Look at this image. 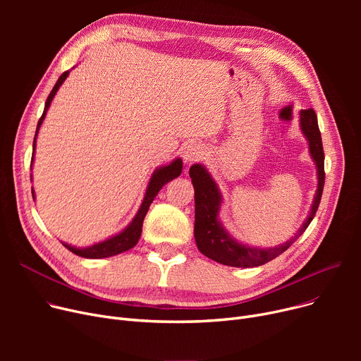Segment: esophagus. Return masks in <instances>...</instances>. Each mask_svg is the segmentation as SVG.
Here are the masks:
<instances>
[{"label":"esophagus","instance_id":"esophagus-1","mask_svg":"<svg viewBox=\"0 0 361 361\" xmlns=\"http://www.w3.org/2000/svg\"><path fill=\"white\" fill-rule=\"evenodd\" d=\"M204 154L203 146L199 143H188L183 150V159L187 164H192L195 161H199Z\"/></svg>","mask_w":361,"mask_h":361}]
</instances>
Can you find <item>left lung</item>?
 <instances>
[{
    "label": "left lung",
    "mask_w": 361,
    "mask_h": 361,
    "mask_svg": "<svg viewBox=\"0 0 361 361\" xmlns=\"http://www.w3.org/2000/svg\"><path fill=\"white\" fill-rule=\"evenodd\" d=\"M300 128L309 142V152L314 161L317 173V190L312 203L310 214L302 222L301 228H298L295 235L288 241L275 245V247L260 249L238 243L224 228L222 222L218 218L222 204V195L215 180L202 164H195L190 166L188 174H190L195 187V240L200 253L218 263L226 264V267L255 268L286 252L306 231L316 215L325 184V154L317 126V116L313 108L300 111Z\"/></svg>",
    "instance_id": "1"
}]
</instances>
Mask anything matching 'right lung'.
Returning a JSON list of instances; mask_svg holds the SVG:
<instances>
[{"mask_svg": "<svg viewBox=\"0 0 361 361\" xmlns=\"http://www.w3.org/2000/svg\"><path fill=\"white\" fill-rule=\"evenodd\" d=\"M70 71H64L60 79L56 80L55 86L52 87L49 97L47 98V102H45V108H44V114L42 117L39 118V121H37V127H36V133H35V139H33V152H32V164H33V158H35V147H36V136H37V131H39L44 120H45V116H47V111L55 97L56 90L60 89V86L64 83V80L67 79ZM183 171V161L180 158H176L173 162L168 164V165H164V166H159L154 171V174H152L150 180H149V184H147V188H146V193H145V197H143V202L139 207V211L136 214V216L133 218V221L126 226V228L116 234L112 235L101 243H97V244H92L89 245V247H75V245H71V244H67V243H63L64 247H67L71 253L78 255L80 257H86V259H104V257H111V256H116V255H120V253H124L130 249L135 247V245L137 244L140 235H142V225H143V219L149 211V206L150 203L154 202V199L157 197L158 192L161 190V188L168 183V181H173L174 178H177ZM32 196L35 199V192L32 188Z\"/></svg>", "mask_w": 361, "mask_h": 361, "instance_id": "1", "label": "right lung"}]
</instances>
